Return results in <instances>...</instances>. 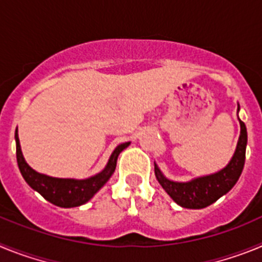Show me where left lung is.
I'll list each match as a JSON object with an SVG mask.
<instances>
[{
    "instance_id": "1",
    "label": "left lung",
    "mask_w": 262,
    "mask_h": 262,
    "mask_svg": "<svg viewBox=\"0 0 262 262\" xmlns=\"http://www.w3.org/2000/svg\"><path fill=\"white\" fill-rule=\"evenodd\" d=\"M240 127H242L240 138L232 160L226 168L215 174L196 178L190 182H174L169 181L168 178L164 177L163 173L160 172V169L155 164V174L157 181L177 205L182 206L185 209H203L216 202L222 195L228 193L235 186L244 168L245 148L248 140L247 127L242 120H240Z\"/></svg>"
}]
</instances>
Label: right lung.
<instances>
[{
    "mask_svg": "<svg viewBox=\"0 0 262 262\" xmlns=\"http://www.w3.org/2000/svg\"><path fill=\"white\" fill-rule=\"evenodd\" d=\"M15 143H17V163L25 181L34 190L38 191L45 200L59 207H76V206L86 203L108 181V178L114 173L115 166H117L118 156L124 148L129 145V143L118 145L110 156L106 168L94 177L86 178V180H71V178L48 177L30 168L20 152L17 129H15Z\"/></svg>",
    "mask_w": 262,
    "mask_h": 262,
    "instance_id": "add662e5",
    "label": "right lung"
}]
</instances>
